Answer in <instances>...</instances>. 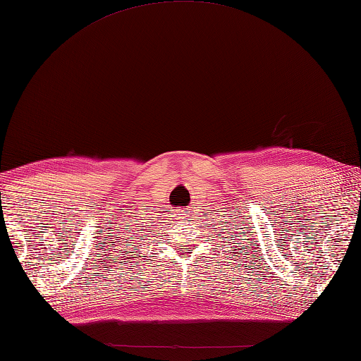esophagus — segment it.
<instances>
[{
    "mask_svg": "<svg viewBox=\"0 0 361 361\" xmlns=\"http://www.w3.org/2000/svg\"><path fill=\"white\" fill-rule=\"evenodd\" d=\"M180 216H186L188 215V212L186 211H181V209H180V214H178Z\"/></svg>",
    "mask_w": 361,
    "mask_h": 361,
    "instance_id": "esophagus-1",
    "label": "esophagus"
}]
</instances>
